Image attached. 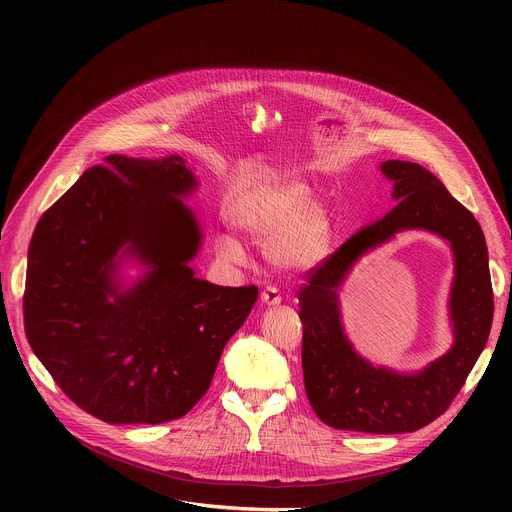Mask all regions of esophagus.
<instances>
[{
	"label": "esophagus",
	"instance_id": "34e87169",
	"mask_svg": "<svg viewBox=\"0 0 512 512\" xmlns=\"http://www.w3.org/2000/svg\"><path fill=\"white\" fill-rule=\"evenodd\" d=\"M261 302H263L265 306H277V304H281V296H279L277 287L267 285V287L261 291Z\"/></svg>",
	"mask_w": 512,
	"mask_h": 512
}]
</instances>
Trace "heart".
Instances as JSON below:
<instances>
[{
  "label": "heart",
  "instance_id": "1",
  "mask_svg": "<svg viewBox=\"0 0 512 512\" xmlns=\"http://www.w3.org/2000/svg\"><path fill=\"white\" fill-rule=\"evenodd\" d=\"M235 225L255 241H269L267 255L285 267H310L318 263L330 243V218L312 202L304 184H279L255 196L235 212ZM214 251L225 263L239 265L245 251L239 241L221 235Z\"/></svg>",
  "mask_w": 512,
  "mask_h": 512
}]
</instances>
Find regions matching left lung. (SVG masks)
Here are the masks:
<instances>
[{
    "mask_svg": "<svg viewBox=\"0 0 512 512\" xmlns=\"http://www.w3.org/2000/svg\"><path fill=\"white\" fill-rule=\"evenodd\" d=\"M381 172L393 182L397 206L310 269L300 287L302 369L310 405L326 425L405 433L440 417L460 393L486 346L494 298L488 249L474 214L419 164L389 160ZM409 228L435 232L453 245L455 346L423 372L399 376L373 368L353 352L339 322L337 287L360 254Z\"/></svg>",
    "mask_w": 512,
    "mask_h": 512,
    "instance_id": "left-lung-1",
    "label": "left lung"
}]
</instances>
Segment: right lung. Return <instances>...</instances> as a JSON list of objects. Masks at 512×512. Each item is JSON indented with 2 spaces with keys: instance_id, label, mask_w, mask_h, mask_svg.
I'll return each instance as SVG.
<instances>
[{
  "instance_id": "1",
  "label": "right lung",
  "mask_w": 512,
  "mask_h": 512,
  "mask_svg": "<svg viewBox=\"0 0 512 512\" xmlns=\"http://www.w3.org/2000/svg\"><path fill=\"white\" fill-rule=\"evenodd\" d=\"M105 162L36 225L26 336L54 383L87 413L107 423H164L208 391L259 289L214 285L188 267L202 233L180 200L198 186L184 158L115 154ZM123 254L151 271L119 292L114 271Z\"/></svg>"
}]
</instances>
